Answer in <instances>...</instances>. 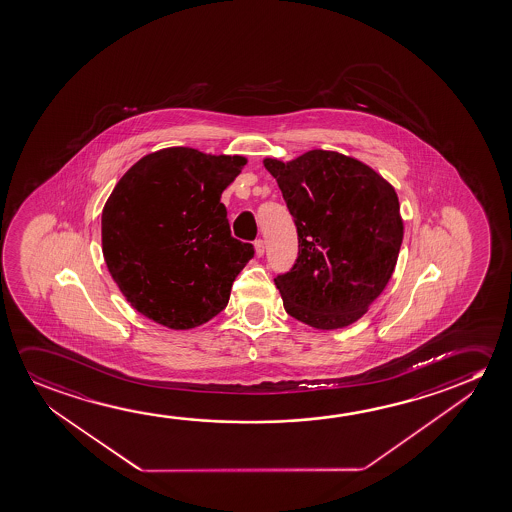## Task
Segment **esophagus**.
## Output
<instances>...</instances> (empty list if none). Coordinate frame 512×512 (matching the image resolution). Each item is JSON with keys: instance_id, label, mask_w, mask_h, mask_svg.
<instances>
[{"instance_id": "34e87169", "label": "esophagus", "mask_w": 512, "mask_h": 512, "mask_svg": "<svg viewBox=\"0 0 512 512\" xmlns=\"http://www.w3.org/2000/svg\"><path fill=\"white\" fill-rule=\"evenodd\" d=\"M253 246H255V253H257V257H262V255H264V250H266L264 241H262V239H257V241L253 243Z\"/></svg>"}]
</instances>
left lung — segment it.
I'll list each match as a JSON object with an SVG mask.
<instances>
[{"label":"left lung","mask_w":512,"mask_h":512,"mask_svg":"<svg viewBox=\"0 0 512 512\" xmlns=\"http://www.w3.org/2000/svg\"><path fill=\"white\" fill-rule=\"evenodd\" d=\"M298 230V259L275 284L287 314L317 330L358 321L383 292L401 250L395 189L358 159L310 150L264 159Z\"/></svg>","instance_id":"obj_1"}]
</instances>
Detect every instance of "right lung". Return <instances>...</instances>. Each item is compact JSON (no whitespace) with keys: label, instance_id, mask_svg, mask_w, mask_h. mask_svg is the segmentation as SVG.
Listing matches in <instances>:
<instances>
[{"label":"right lung","instance_id":"1","mask_svg":"<svg viewBox=\"0 0 512 512\" xmlns=\"http://www.w3.org/2000/svg\"><path fill=\"white\" fill-rule=\"evenodd\" d=\"M244 165L241 156L170 147L140 159L117 182L103 209V255L140 314L189 330L227 307L255 253L230 234L220 200Z\"/></svg>","mask_w":512,"mask_h":512}]
</instances>
